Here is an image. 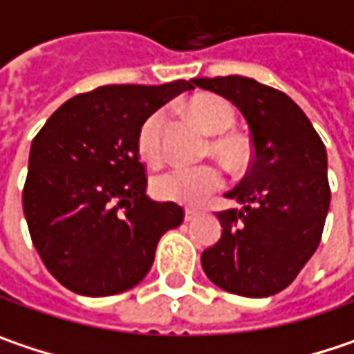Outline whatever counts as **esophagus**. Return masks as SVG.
I'll use <instances>...</instances> for the list:
<instances>
[{"mask_svg":"<svg viewBox=\"0 0 354 354\" xmlns=\"http://www.w3.org/2000/svg\"><path fill=\"white\" fill-rule=\"evenodd\" d=\"M197 215H199V212H197V209H187V212H185V221H193Z\"/></svg>","mask_w":354,"mask_h":354,"instance_id":"esophagus-1","label":"esophagus"}]
</instances>
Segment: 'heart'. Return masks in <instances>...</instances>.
<instances>
[{
  "mask_svg": "<svg viewBox=\"0 0 354 354\" xmlns=\"http://www.w3.org/2000/svg\"><path fill=\"white\" fill-rule=\"evenodd\" d=\"M191 113L209 135H219L212 140L209 147L214 155L232 167H240L248 161L250 157L248 142L234 135H223L236 122V113L227 100L219 96H201L191 102ZM165 127H167L165 109H157L147 114L145 120L140 122L137 131V151L145 163L159 165L163 161ZM225 177L215 165L173 167L153 177L151 189L153 195L161 201L197 207L221 189Z\"/></svg>",
  "mask_w": 354,
  "mask_h": 354,
  "instance_id": "b5f03b06",
  "label": "heart"
}]
</instances>
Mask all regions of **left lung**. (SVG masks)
Here are the masks:
<instances>
[{
	"instance_id": "8db88e82",
	"label": "left lung",
	"mask_w": 354,
	"mask_h": 354,
	"mask_svg": "<svg viewBox=\"0 0 354 354\" xmlns=\"http://www.w3.org/2000/svg\"><path fill=\"white\" fill-rule=\"evenodd\" d=\"M243 114L254 157L225 197L241 209L219 212L221 238L201 266L225 292L264 298L290 286L316 252L330 205L326 149L302 109L282 90L243 76L193 78Z\"/></svg>"
}]
</instances>
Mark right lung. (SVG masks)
I'll return each mask as SVG.
<instances>
[{
  "label": "right lung",
  "instance_id": "right-lung-1",
  "mask_svg": "<svg viewBox=\"0 0 354 354\" xmlns=\"http://www.w3.org/2000/svg\"><path fill=\"white\" fill-rule=\"evenodd\" d=\"M191 88L193 80L100 86L66 100L34 137L24 214L41 262L68 290L113 296L137 286L161 236L181 225L183 207L147 197L137 131Z\"/></svg>",
  "mask_w": 354,
  "mask_h": 354
}]
</instances>
